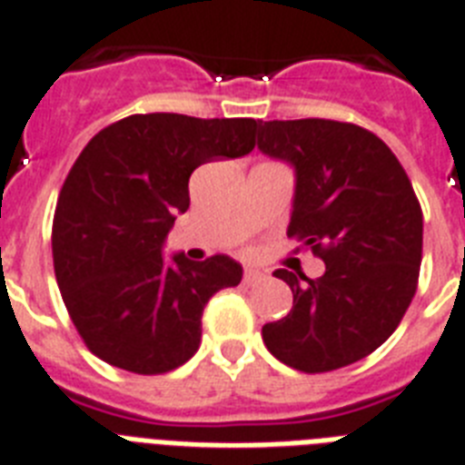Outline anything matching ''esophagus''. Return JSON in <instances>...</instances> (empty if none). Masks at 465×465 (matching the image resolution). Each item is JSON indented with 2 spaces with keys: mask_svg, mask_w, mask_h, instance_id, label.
<instances>
[{
  "mask_svg": "<svg viewBox=\"0 0 465 465\" xmlns=\"http://www.w3.org/2000/svg\"><path fill=\"white\" fill-rule=\"evenodd\" d=\"M261 280H266V273L259 271V268H247V271H244V285H256Z\"/></svg>",
  "mask_w": 465,
  "mask_h": 465,
  "instance_id": "34e87169",
  "label": "esophagus"
}]
</instances>
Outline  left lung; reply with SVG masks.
<instances>
[{"instance_id": "obj_1", "label": "left lung", "mask_w": 465, "mask_h": 465, "mask_svg": "<svg viewBox=\"0 0 465 465\" xmlns=\"http://www.w3.org/2000/svg\"><path fill=\"white\" fill-rule=\"evenodd\" d=\"M256 147L294 171L287 235L325 273L278 268L292 311L261 328L268 351L304 373L349 366L385 342L416 294L423 211L392 149L354 123L259 121Z\"/></svg>"}]
</instances>
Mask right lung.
I'll list each match as a JSON object with an SVG mask.
<instances>
[{
    "label": "right lung",
    "instance_id": "1",
    "mask_svg": "<svg viewBox=\"0 0 465 465\" xmlns=\"http://www.w3.org/2000/svg\"><path fill=\"white\" fill-rule=\"evenodd\" d=\"M254 118L137 114L92 137L73 163L54 213V273L92 354L140 375L190 361L202 313L242 266L225 254L163 256L190 175L254 149Z\"/></svg>",
    "mask_w": 465,
    "mask_h": 465
}]
</instances>
